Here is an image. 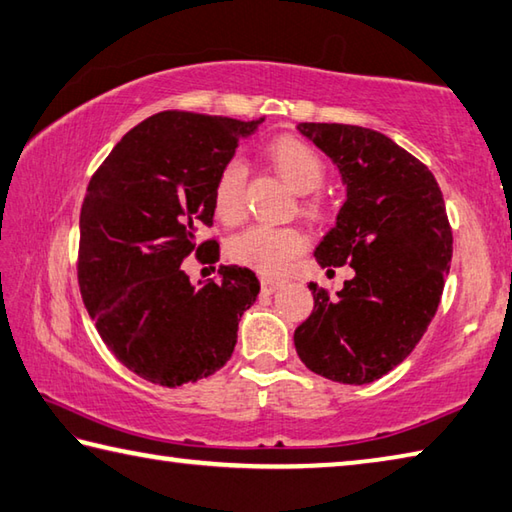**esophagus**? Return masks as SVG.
<instances>
[{
    "instance_id": "obj_1",
    "label": "esophagus",
    "mask_w": 512,
    "mask_h": 512,
    "mask_svg": "<svg viewBox=\"0 0 512 512\" xmlns=\"http://www.w3.org/2000/svg\"><path fill=\"white\" fill-rule=\"evenodd\" d=\"M259 282H262V293H275L286 284L284 280H280V277H271V275H262L259 277Z\"/></svg>"
}]
</instances>
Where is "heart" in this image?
Listing matches in <instances>:
<instances>
[{
    "label": "heart",
    "mask_w": 512,
    "mask_h": 512,
    "mask_svg": "<svg viewBox=\"0 0 512 512\" xmlns=\"http://www.w3.org/2000/svg\"><path fill=\"white\" fill-rule=\"evenodd\" d=\"M266 159L275 167V172L291 185L297 194L315 192L324 181V161L311 145L295 136L273 138L266 145ZM246 170L244 165L232 161L219 172L215 190H212V206L215 215L224 224H239L246 215ZM320 201H304V212L311 217L320 215ZM304 235L291 226H268L259 224L248 228L230 241V257L235 262L255 268L264 275H280L288 264L304 250Z\"/></svg>",
    "instance_id": "obj_1"
}]
</instances>
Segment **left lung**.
Here are the masks:
<instances>
[{"label":"left lung","instance_id":"8db88e82","mask_svg":"<svg viewBox=\"0 0 512 512\" xmlns=\"http://www.w3.org/2000/svg\"><path fill=\"white\" fill-rule=\"evenodd\" d=\"M297 132L347 188L315 262L349 264L353 277L336 295L309 284L313 311L293 333L295 351L336 383H374L410 356L439 309L452 259L443 194L421 161L376 129L300 123Z\"/></svg>","mask_w":512,"mask_h":512}]
</instances>
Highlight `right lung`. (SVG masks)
Listing matches in <instances>:
<instances>
[{
	"label": "right lung",
	"mask_w": 512,
	"mask_h": 512,
	"mask_svg": "<svg viewBox=\"0 0 512 512\" xmlns=\"http://www.w3.org/2000/svg\"><path fill=\"white\" fill-rule=\"evenodd\" d=\"M264 123L161 111L138 123L91 176L80 210L82 302L109 351L154 385L179 387L215 374L237 345L239 320L255 304L250 268L219 266L192 284L181 262L197 250L219 259L212 190L241 138ZM215 271V268H212Z\"/></svg>",
	"instance_id": "right-lung-1"
}]
</instances>
